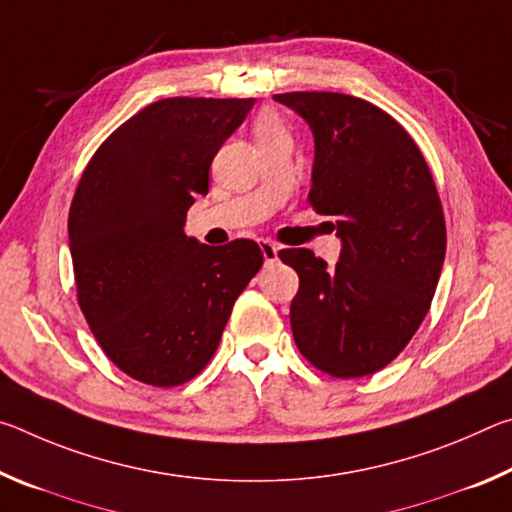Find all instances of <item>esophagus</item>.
Returning <instances> with one entry per match:
<instances>
[{"mask_svg": "<svg viewBox=\"0 0 512 512\" xmlns=\"http://www.w3.org/2000/svg\"><path fill=\"white\" fill-rule=\"evenodd\" d=\"M259 248H262V255H264V262H266V264L277 262V253H280V246H277L275 241L264 239L262 244H259Z\"/></svg>", "mask_w": 512, "mask_h": 512, "instance_id": "obj_1", "label": "esophagus"}]
</instances>
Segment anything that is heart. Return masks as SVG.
<instances>
[{
  "label": "heart",
  "mask_w": 512,
  "mask_h": 512,
  "mask_svg": "<svg viewBox=\"0 0 512 512\" xmlns=\"http://www.w3.org/2000/svg\"><path fill=\"white\" fill-rule=\"evenodd\" d=\"M250 131H253L257 146H266V144H271L275 140H284V137H291L287 121H284L280 112H275V110L257 112L253 124H250Z\"/></svg>",
  "instance_id": "b5f03b06"
}]
</instances>
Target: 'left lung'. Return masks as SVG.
<instances>
[{"mask_svg": "<svg viewBox=\"0 0 512 512\" xmlns=\"http://www.w3.org/2000/svg\"><path fill=\"white\" fill-rule=\"evenodd\" d=\"M273 99L314 131L307 201L334 216L343 241L334 268L309 248L277 253L300 277L293 339L327 375H372L418 332L443 271L447 228L431 169L400 121L375 103L341 92Z\"/></svg>", "mask_w": 512, "mask_h": 512, "instance_id": "obj_1", "label": "left lung"}]
</instances>
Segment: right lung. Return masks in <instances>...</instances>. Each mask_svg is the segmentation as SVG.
Segmentation results:
<instances>
[{
  "label": "right lung",
  "mask_w": 512,
  "mask_h": 512,
  "mask_svg": "<svg viewBox=\"0 0 512 512\" xmlns=\"http://www.w3.org/2000/svg\"><path fill=\"white\" fill-rule=\"evenodd\" d=\"M255 99L155 101L110 133L69 207L76 300L115 366L155 388L194 379L264 264L255 241L205 246L183 225Z\"/></svg>",
  "instance_id": "obj_1"
}]
</instances>
